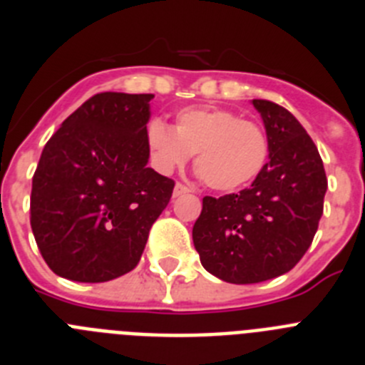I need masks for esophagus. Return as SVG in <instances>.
I'll use <instances>...</instances> for the list:
<instances>
[{
    "instance_id": "34e87169",
    "label": "esophagus",
    "mask_w": 365,
    "mask_h": 365,
    "mask_svg": "<svg viewBox=\"0 0 365 365\" xmlns=\"http://www.w3.org/2000/svg\"><path fill=\"white\" fill-rule=\"evenodd\" d=\"M185 193H190L188 186L182 185V182H177L175 190H173V195H175V197H179V195H185Z\"/></svg>"
}]
</instances>
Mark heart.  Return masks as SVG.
Listing matches in <instances>:
<instances>
[{
	"instance_id": "heart-1",
	"label": "heart",
	"mask_w": 365,
	"mask_h": 365,
	"mask_svg": "<svg viewBox=\"0 0 365 365\" xmlns=\"http://www.w3.org/2000/svg\"><path fill=\"white\" fill-rule=\"evenodd\" d=\"M151 160L170 173L195 153L202 180L219 192L252 182L269 159V138L257 122L222 108H186L177 113L175 131L163 120L146 130Z\"/></svg>"
}]
</instances>
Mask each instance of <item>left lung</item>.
Listing matches in <instances>:
<instances>
[{
  "instance_id": "8db88e82",
  "label": "left lung",
  "mask_w": 365,
  "mask_h": 365,
  "mask_svg": "<svg viewBox=\"0 0 365 365\" xmlns=\"http://www.w3.org/2000/svg\"><path fill=\"white\" fill-rule=\"evenodd\" d=\"M269 138V163L250 188L202 199L193 245L215 278L259 283L294 269L324 214L327 177L318 148L291 111L252 100Z\"/></svg>"
}]
</instances>
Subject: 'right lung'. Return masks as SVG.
<instances>
[{
	"label": "right lung",
	"instance_id": "add662e5",
	"mask_svg": "<svg viewBox=\"0 0 365 365\" xmlns=\"http://www.w3.org/2000/svg\"><path fill=\"white\" fill-rule=\"evenodd\" d=\"M151 100L98 93L45 144L32 177L31 227L58 276L102 283L138 265L175 186L146 166Z\"/></svg>",
	"mask_w": 365,
	"mask_h": 365
}]
</instances>
